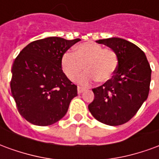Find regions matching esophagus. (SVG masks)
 Masks as SVG:
<instances>
[{
    "label": "esophagus",
    "instance_id": "esophagus-1",
    "mask_svg": "<svg viewBox=\"0 0 159 159\" xmlns=\"http://www.w3.org/2000/svg\"><path fill=\"white\" fill-rule=\"evenodd\" d=\"M83 91H84V89H83V88H82V87H80V86L77 87V92H78V93H83Z\"/></svg>",
    "mask_w": 159,
    "mask_h": 159
}]
</instances>
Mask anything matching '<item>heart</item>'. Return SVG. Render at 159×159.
<instances>
[{"label":"heart","instance_id":"b5f03b06","mask_svg":"<svg viewBox=\"0 0 159 159\" xmlns=\"http://www.w3.org/2000/svg\"><path fill=\"white\" fill-rule=\"evenodd\" d=\"M84 70L80 83L89 85L97 80L107 83L115 75L118 67V58L112 49L104 48L94 42H84L76 46L74 53L65 52L61 58V67L70 81H76Z\"/></svg>","mask_w":159,"mask_h":159}]
</instances>
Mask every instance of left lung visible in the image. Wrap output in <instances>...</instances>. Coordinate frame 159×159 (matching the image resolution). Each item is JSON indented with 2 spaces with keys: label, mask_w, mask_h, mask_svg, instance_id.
I'll list each match as a JSON object with an SVG mask.
<instances>
[{
  "label": "left lung",
  "mask_w": 159,
  "mask_h": 159,
  "mask_svg": "<svg viewBox=\"0 0 159 159\" xmlns=\"http://www.w3.org/2000/svg\"><path fill=\"white\" fill-rule=\"evenodd\" d=\"M97 42L117 53L118 67L110 81L92 89L89 110L100 123L117 126L129 122L147 100L152 70L143 51L132 42L117 37Z\"/></svg>",
  "instance_id": "left-lung-1"
}]
</instances>
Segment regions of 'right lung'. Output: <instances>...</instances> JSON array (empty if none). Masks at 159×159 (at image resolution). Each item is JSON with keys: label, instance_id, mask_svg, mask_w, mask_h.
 Wrapping results in <instances>:
<instances>
[{"label": "right lung", "instance_id": "1", "mask_svg": "<svg viewBox=\"0 0 159 159\" xmlns=\"http://www.w3.org/2000/svg\"><path fill=\"white\" fill-rule=\"evenodd\" d=\"M79 41L57 36L36 40L16 57L11 93L20 115L30 123L48 126L58 122L77 95L76 85L61 69V58Z\"/></svg>", "mask_w": 159, "mask_h": 159}]
</instances>
